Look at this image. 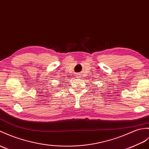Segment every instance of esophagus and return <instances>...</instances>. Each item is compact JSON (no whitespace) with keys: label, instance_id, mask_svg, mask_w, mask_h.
Returning a JSON list of instances; mask_svg holds the SVG:
<instances>
[{"label":"esophagus","instance_id":"obj_1","mask_svg":"<svg viewBox=\"0 0 149 149\" xmlns=\"http://www.w3.org/2000/svg\"><path fill=\"white\" fill-rule=\"evenodd\" d=\"M76 77H77V78L80 79V78H81V74L80 73H78V74H77V75H76Z\"/></svg>","mask_w":149,"mask_h":149}]
</instances>
